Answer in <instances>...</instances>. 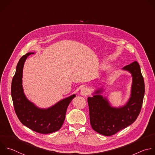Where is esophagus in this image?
Returning a JSON list of instances; mask_svg holds the SVG:
<instances>
[{
    "label": "esophagus",
    "mask_w": 155,
    "mask_h": 155,
    "mask_svg": "<svg viewBox=\"0 0 155 155\" xmlns=\"http://www.w3.org/2000/svg\"><path fill=\"white\" fill-rule=\"evenodd\" d=\"M88 94H89V91L87 90V89L86 87H83L81 89V92H80V94L81 95L86 96Z\"/></svg>",
    "instance_id": "obj_1"
}]
</instances>
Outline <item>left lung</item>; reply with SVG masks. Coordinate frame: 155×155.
<instances>
[{
    "label": "left lung",
    "mask_w": 155,
    "mask_h": 155,
    "mask_svg": "<svg viewBox=\"0 0 155 155\" xmlns=\"http://www.w3.org/2000/svg\"><path fill=\"white\" fill-rule=\"evenodd\" d=\"M131 74L130 97L125 105L118 108L111 106L101 94L104 87L98 88L87 98L90 123L92 129L104 136H111L131 125L138 117L145 93L143 78L139 64L134 61L122 68Z\"/></svg>",
    "instance_id": "left-lung-1"
}]
</instances>
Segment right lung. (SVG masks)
I'll use <instances>...</instances> for the list:
<instances>
[{"label": "right lung", "instance_id": "1", "mask_svg": "<svg viewBox=\"0 0 155 155\" xmlns=\"http://www.w3.org/2000/svg\"><path fill=\"white\" fill-rule=\"evenodd\" d=\"M29 52L19 60L12 83L11 93L15 113L21 122L31 130L41 134H48L59 130L66 117L68 107L75 97L73 94L61 100L48 108H40L30 101L24 92L22 86L23 68Z\"/></svg>", "mask_w": 155, "mask_h": 155}]
</instances>
